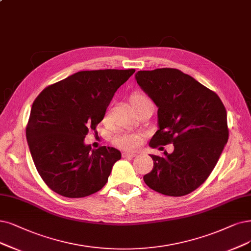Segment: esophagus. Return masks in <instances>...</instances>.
Listing matches in <instances>:
<instances>
[{
    "instance_id": "obj_1",
    "label": "esophagus",
    "mask_w": 251,
    "mask_h": 251,
    "mask_svg": "<svg viewBox=\"0 0 251 251\" xmlns=\"http://www.w3.org/2000/svg\"><path fill=\"white\" fill-rule=\"evenodd\" d=\"M122 156L125 157V158H133V157L136 156V154L135 153H123Z\"/></svg>"
}]
</instances>
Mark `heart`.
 Returning a JSON list of instances; mask_svg holds the SVG:
<instances>
[{
  "label": "heart",
  "instance_id": "b5f03b06",
  "mask_svg": "<svg viewBox=\"0 0 251 251\" xmlns=\"http://www.w3.org/2000/svg\"><path fill=\"white\" fill-rule=\"evenodd\" d=\"M129 102L131 107L134 109L141 107L146 104H153L151 99L148 97L143 92H133L129 96ZM142 137L140 134L127 132V131H119L113 137V143L117 147L123 150H134L141 145Z\"/></svg>",
  "mask_w": 251,
  "mask_h": 251
}]
</instances>
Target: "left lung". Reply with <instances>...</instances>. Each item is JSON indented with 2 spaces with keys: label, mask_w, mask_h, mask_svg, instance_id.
<instances>
[{
  "label": "left lung",
  "mask_w": 251,
  "mask_h": 251,
  "mask_svg": "<svg viewBox=\"0 0 251 251\" xmlns=\"http://www.w3.org/2000/svg\"><path fill=\"white\" fill-rule=\"evenodd\" d=\"M135 79L158 107L159 129L149 146L174 145V152L151 155L144 176L151 189L182 197L207 180L228 140L226 110L215 92L181 70L138 71Z\"/></svg>",
  "instance_id": "left-lung-1"
}]
</instances>
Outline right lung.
<instances>
[{
    "instance_id": "1",
    "label": "right lung",
    "mask_w": 251,
    "mask_h": 251,
    "mask_svg": "<svg viewBox=\"0 0 251 251\" xmlns=\"http://www.w3.org/2000/svg\"><path fill=\"white\" fill-rule=\"evenodd\" d=\"M134 69L88 70L46 87L34 100L25 128L32 158L44 183L60 196L85 198L106 184L121 152L83 144L116 91Z\"/></svg>"
}]
</instances>
